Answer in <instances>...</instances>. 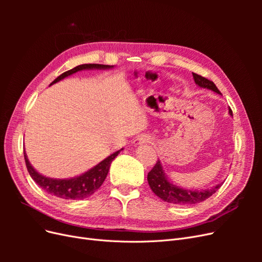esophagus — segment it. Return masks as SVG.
Instances as JSON below:
<instances>
[{"label": "esophagus", "mask_w": 262, "mask_h": 262, "mask_svg": "<svg viewBox=\"0 0 262 262\" xmlns=\"http://www.w3.org/2000/svg\"><path fill=\"white\" fill-rule=\"evenodd\" d=\"M149 137L147 136H141V137H138L136 140H134V145H140V144H144V143H148L149 142Z\"/></svg>", "instance_id": "1"}]
</instances>
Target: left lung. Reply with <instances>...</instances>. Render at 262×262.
Wrapping results in <instances>:
<instances>
[{
	"label": "left lung",
	"instance_id": "1",
	"mask_svg": "<svg viewBox=\"0 0 262 262\" xmlns=\"http://www.w3.org/2000/svg\"><path fill=\"white\" fill-rule=\"evenodd\" d=\"M194 82L196 85H199L203 89H208L216 94L221 95V92L219 91L217 87L215 86L212 81L208 80L199 74L192 73ZM229 115L233 116L232 109L229 108ZM147 181L148 185L152 189V191L160 196L162 200L178 205H189V204H195L200 203L204 200H207L212 194L215 193L219 188L222 186V184H219L214 186L212 189L207 190H189L180 188L176 185H172L171 182L168 181L167 177H166L165 172L163 170L162 164L160 161H157L154 167L150 169V171L147 173Z\"/></svg>",
	"mask_w": 262,
	"mask_h": 262
}]
</instances>
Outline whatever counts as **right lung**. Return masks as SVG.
Returning a JSON list of instances; mask_svg holds the SVG:
<instances>
[{"label": "right lung", "mask_w": 262, "mask_h": 262, "mask_svg": "<svg viewBox=\"0 0 262 262\" xmlns=\"http://www.w3.org/2000/svg\"><path fill=\"white\" fill-rule=\"evenodd\" d=\"M110 68H113V66L94 64V63L93 64L77 66L74 69L69 70L67 72L62 73L60 76L55 78L50 85L63 80V78L71 74L78 72V71L92 70V69L106 70ZM121 149H119L114 154L108 156L104 161H101L99 164L95 166V167L83 173V175L77 176L75 178H70V179H52V178L45 177L40 175L39 172H37L34 169L33 166L30 165L25 152H24V157H25L26 167L30 177L33 178L36 184L38 186H40V188L43 189L46 192L53 194L58 198H62V199H67V200H82L87 196L92 195L95 191H96V190L100 188L102 182L105 181L107 177L110 164H112V162L118 156V154L120 153Z\"/></svg>", "instance_id": "right-lung-1"}]
</instances>
